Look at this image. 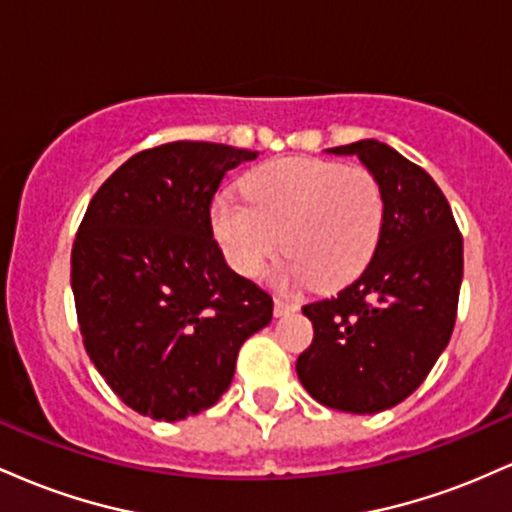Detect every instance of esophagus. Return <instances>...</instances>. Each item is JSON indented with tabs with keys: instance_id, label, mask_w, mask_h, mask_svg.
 Listing matches in <instances>:
<instances>
[{
	"instance_id": "1",
	"label": "esophagus",
	"mask_w": 512,
	"mask_h": 512,
	"mask_svg": "<svg viewBox=\"0 0 512 512\" xmlns=\"http://www.w3.org/2000/svg\"><path fill=\"white\" fill-rule=\"evenodd\" d=\"M296 310H298V303L296 301H289V298H281V296L274 298V315L276 317H284V315H289V313H296Z\"/></svg>"
}]
</instances>
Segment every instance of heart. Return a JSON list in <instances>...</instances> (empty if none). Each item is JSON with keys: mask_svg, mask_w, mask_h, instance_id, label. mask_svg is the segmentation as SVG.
I'll return each instance as SVG.
<instances>
[{"mask_svg": "<svg viewBox=\"0 0 512 512\" xmlns=\"http://www.w3.org/2000/svg\"><path fill=\"white\" fill-rule=\"evenodd\" d=\"M243 192L248 203L219 195L211 204L214 236L240 274H260L284 236L289 276L334 289L361 274L378 250L385 195L368 168L274 158L252 170Z\"/></svg>", "mask_w": 512, "mask_h": 512, "instance_id": "1", "label": "heart"}]
</instances>
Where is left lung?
<instances>
[{
  "label": "left lung",
  "instance_id": "obj_1",
  "mask_svg": "<svg viewBox=\"0 0 512 512\" xmlns=\"http://www.w3.org/2000/svg\"><path fill=\"white\" fill-rule=\"evenodd\" d=\"M358 156L383 185L378 250L337 296L303 305L313 344L296 373L310 397L349 414L404 402L450 342L462 284V233L440 187L392 146L363 139L334 146Z\"/></svg>",
  "mask_w": 512,
  "mask_h": 512
}]
</instances>
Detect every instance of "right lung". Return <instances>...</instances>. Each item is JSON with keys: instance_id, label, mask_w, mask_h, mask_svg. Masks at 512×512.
Wrapping results in <instances>:
<instances>
[{"instance_id": "right-lung-1", "label": "right lung", "mask_w": 512, "mask_h": 512, "mask_svg": "<svg viewBox=\"0 0 512 512\" xmlns=\"http://www.w3.org/2000/svg\"><path fill=\"white\" fill-rule=\"evenodd\" d=\"M257 151L170 142L103 182L72 245L86 354L129 409L180 421L214 407L245 339L272 322V296L233 272L211 231L228 170Z\"/></svg>"}]
</instances>
